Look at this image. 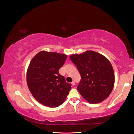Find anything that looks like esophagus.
Returning <instances> with one entry per match:
<instances>
[{"label":"esophagus","instance_id":"obj_1","mask_svg":"<svg viewBox=\"0 0 134 134\" xmlns=\"http://www.w3.org/2000/svg\"><path fill=\"white\" fill-rule=\"evenodd\" d=\"M71 84L72 85V86H75V83L74 81H72V82H71Z\"/></svg>","mask_w":134,"mask_h":134}]
</instances>
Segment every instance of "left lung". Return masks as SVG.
Wrapping results in <instances>:
<instances>
[{
    "label": "left lung",
    "mask_w": 134,
    "mask_h": 134,
    "mask_svg": "<svg viewBox=\"0 0 134 134\" xmlns=\"http://www.w3.org/2000/svg\"><path fill=\"white\" fill-rule=\"evenodd\" d=\"M81 75L77 90L91 103H99L111 94L115 83L112 65L104 56L93 51L70 56Z\"/></svg>",
    "instance_id": "1"
}]
</instances>
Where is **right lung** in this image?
Here are the masks:
<instances>
[{
  "label": "right lung",
  "mask_w": 134,
  "mask_h": 134,
  "mask_svg": "<svg viewBox=\"0 0 134 134\" xmlns=\"http://www.w3.org/2000/svg\"><path fill=\"white\" fill-rule=\"evenodd\" d=\"M66 58V55L42 51L30 62L27 72L28 87L35 98L44 106H59L71 90V84L59 72Z\"/></svg>",
  "instance_id": "1"
}]
</instances>
